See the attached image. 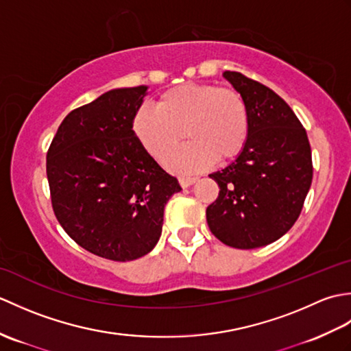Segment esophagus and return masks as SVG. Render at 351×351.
<instances>
[{
	"instance_id": "34e87169",
	"label": "esophagus",
	"mask_w": 351,
	"mask_h": 351,
	"mask_svg": "<svg viewBox=\"0 0 351 351\" xmlns=\"http://www.w3.org/2000/svg\"><path fill=\"white\" fill-rule=\"evenodd\" d=\"M196 181H197V178H195V176H181L180 178V184H181V187H184V189L190 187V185L195 184Z\"/></svg>"
}]
</instances>
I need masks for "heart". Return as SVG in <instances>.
<instances>
[{
  "mask_svg": "<svg viewBox=\"0 0 351 351\" xmlns=\"http://www.w3.org/2000/svg\"><path fill=\"white\" fill-rule=\"evenodd\" d=\"M131 130L138 143L156 161L171 155L167 166L176 171H197L213 161L237 158L247 143L250 117L243 96L215 84H180L164 90L155 110L141 107L132 116Z\"/></svg>",
  "mask_w": 351,
  "mask_h": 351,
  "instance_id": "obj_1",
  "label": "heart"
}]
</instances>
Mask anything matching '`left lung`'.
<instances>
[{"label": "left lung", "instance_id": "left-lung-1", "mask_svg": "<svg viewBox=\"0 0 351 351\" xmlns=\"http://www.w3.org/2000/svg\"><path fill=\"white\" fill-rule=\"evenodd\" d=\"M249 108L243 152L210 175L219 197L206 208L215 238L235 249L279 240L299 219L312 182L311 145L303 125L271 88L240 72H223Z\"/></svg>", "mask_w": 351, "mask_h": 351}]
</instances>
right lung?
<instances>
[{"label": "right lung", "mask_w": 351, "mask_h": 351, "mask_svg": "<svg viewBox=\"0 0 351 351\" xmlns=\"http://www.w3.org/2000/svg\"><path fill=\"white\" fill-rule=\"evenodd\" d=\"M146 86L114 88L72 110L47 154L51 204L73 241L126 263L158 243L164 206L181 191L131 130Z\"/></svg>", "instance_id": "1"}]
</instances>
